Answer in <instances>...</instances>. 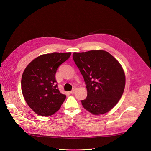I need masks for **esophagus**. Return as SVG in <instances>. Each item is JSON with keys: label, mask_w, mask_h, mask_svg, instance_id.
Returning a JSON list of instances; mask_svg holds the SVG:
<instances>
[{"label": "esophagus", "mask_w": 151, "mask_h": 151, "mask_svg": "<svg viewBox=\"0 0 151 151\" xmlns=\"http://www.w3.org/2000/svg\"><path fill=\"white\" fill-rule=\"evenodd\" d=\"M76 90V88H74L73 89V90H72L71 91H70V94H73V93L75 92Z\"/></svg>", "instance_id": "1"}]
</instances>
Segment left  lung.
Returning a JSON list of instances; mask_svg holds the SVG:
<instances>
[{"mask_svg": "<svg viewBox=\"0 0 151 151\" xmlns=\"http://www.w3.org/2000/svg\"><path fill=\"white\" fill-rule=\"evenodd\" d=\"M73 58L86 85L87 97L81 100L83 108L94 115L108 112L124 92L126 78L121 65L104 50L74 53Z\"/></svg>", "mask_w": 151, "mask_h": 151, "instance_id": "obj_1", "label": "left lung"}]
</instances>
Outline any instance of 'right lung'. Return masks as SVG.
Masks as SVG:
<instances>
[{
  "mask_svg": "<svg viewBox=\"0 0 151 151\" xmlns=\"http://www.w3.org/2000/svg\"><path fill=\"white\" fill-rule=\"evenodd\" d=\"M71 53H53L38 57L28 65L22 75V91L29 107L38 115L50 116L57 112L66 95L58 89L55 74Z\"/></svg>",
  "mask_w": 151,
  "mask_h": 151,
  "instance_id": "add662e5",
  "label": "right lung"
}]
</instances>
